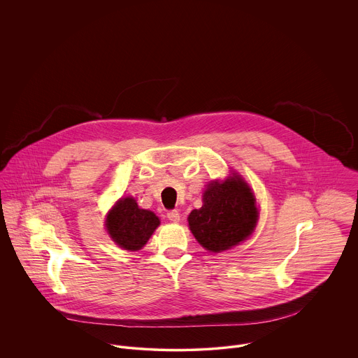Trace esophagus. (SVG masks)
<instances>
[{
	"instance_id": "1",
	"label": "esophagus",
	"mask_w": 358,
	"mask_h": 358,
	"mask_svg": "<svg viewBox=\"0 0 358 358\" xmlns=\"http://www.w3.org/2000/svg\"><path fill=\"white\" fill-rule=\"evenodd\" d=\"M166 217H168L171 222H179V220H180V213H179V210L172 209V210H168V212H166Z\"/></svg>"
}]
</instances>
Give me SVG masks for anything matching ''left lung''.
<instances>
[{
  "mask_svg": "<svg viewBox=\"0 0 358 358\" xmlns=\"http://www.w3.org/2000/svg\"><path fill=\"white\" fill-rule=\"evenodd\" d=\"M204 204L189 215V226L197 241L210 252L230 250L254 231L257 209L254 193L240 178L210 183Z\"/></svg>",
  "mask_w": 358,
  "mask_h": 358,
  "instance_id": "obj_1",
  "label": "left lung"
}]
</instances>
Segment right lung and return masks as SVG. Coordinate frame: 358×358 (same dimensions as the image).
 <instances>
[{"mask_svg": "<svg viewBox=\"0 0 358 358\" xmlns=\"http://www.w3.org/2000/svg\"><path fill=\"white\" fill-rule=\"evenodd\" d=\"M159 224V219L152 210L141 209L131 197L121 199L110 210L106 227L111 238L124 250H141L154 230Z\"/></svg>", "mask_w": 358, "mask_h": 358, "instance_id": "add662e5", "label": "right lung"}]
</instances>
